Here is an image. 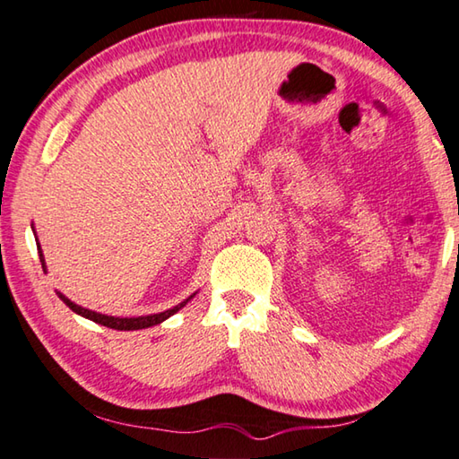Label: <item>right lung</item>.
Wrapping results in <instances>:
<instances>
[{
  "label": "right lung",
  "instance_id": "1",
  "mask_svg": "<svg viewBox=\"0 0 459 459\" xmlns=\"http://www.w3.org/2000/svg\"><path fill=\"white\" fill-rule=\"evenodd\" d=\"M39 262H42V268H46L44 264V255H42V250H39ZM60 300L66 304L68 308H72L76 312V315L84 316L88 320H92V323H99L102 326H108V328H115V331H141V328H149V326H155V325H160L163 320H167L169 316H173L177 310L183 308L185 304H187L193 296H189L187 300H183L181 304H177V307H173L171 310H165V312H159V315H151V316H136V318H118V316H107V315H100V312H94V310H88V308H82L78 307V304L70 302L66 296L60 294Z\"/></svg>",
  "mask_w": 459,
  "mask_h": 459
}]
</instances>
